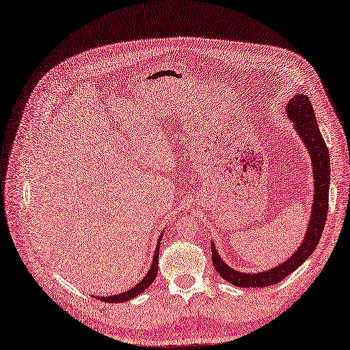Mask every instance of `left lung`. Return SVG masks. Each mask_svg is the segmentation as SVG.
Instances as JSON below:
<instances>
[{
    "instance_id": "left-lung-1",
    "label": "left lung",
    "mask_w": 350,
    "mask_h": 350,
    "mask_svg": "<svg viewBox=\"0 0 350 350\" xmlns=\"http://www.w3.org/2000/svg\"><path fill=\"white\" fill-rule=\"evenodd\" d=\"M288 118L295 124L299 137L305 143L310 159L312 172L314 178L313 191V206L310 213L309 227L305 239H303L299 249L288 257L282 265L266 271L259 273H241L239 270L227 266L219 256L215 243L210 241L211 246V260L216 271L226 280L239 287H266L276 284L291 275L299 266L306 262L308 257L314 252L319 240L322 237L325 223L329 211V183H330V159L329 150L322 137L321 130L317 127L314 111L309 97L305 94H296L288 100L286 105Z\"/></svg>"
}]
</instances>
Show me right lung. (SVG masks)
<instances>
[{
    "mask_svg": "<svg viewBox=\"0 0 350 350\" xmlns=\"http://www.w3.org/2000/svg\"><path fill=\"white\" fill-rule=\"evenodd\" d=\"M161 237L163 234L159 237V241H157V247L154 250V256H153V263H151V267L148 270L147 275L135 284L133 288H130V291L127 292H123V293H118V295H114V296H96L98 300L101 301H105V303H121V301H126V300H130L133 297H135L137 295L143 293L146 288L153 283V280L156 279L157 276V271H159V250H160V241H161Z\"/></svg>",
    "mask_w": 350,
    "mask_h": 350,
    "instance_id": "obj_1",
    "label": "right lung"
}]
</instances>
